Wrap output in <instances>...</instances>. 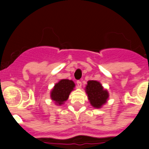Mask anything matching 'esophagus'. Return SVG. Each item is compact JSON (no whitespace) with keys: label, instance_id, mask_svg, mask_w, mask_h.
I'll list each match as a JSON object with an SVG mask.
<instances>
[{"label":"esophagus","instance_id":"34e87169","mask_svg":"<svg viewBox=\"0 0 149 149\" xmlns=\"http://www.w3.org/2000/svg\"><path fill=\"white\" fill-rule=\"evenodd\" d=\"M77 86L78 88H81V86H82V82L81 81H77Z\"/></svg>","mask_w":149,"mask_h":149}]
</instances>
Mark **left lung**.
Here are the masks:
<instances>
[{"instance_id": "8db88e82", "label": "left lung", "mask_w": 149, "mask_h": 149, "mask_svg": "<svg viewBox=\"0 0 149 149\" xmlns=\"http://www.w3.org/2000/svg\"><path fill=\"white\" fill-rule=\"evenodd\" d=\"M86 92L92 106L100 108L106 103L109 95L107 91L104 90L99 82L96 81H89L86 87Z\"/></svg>"}]
</instances>
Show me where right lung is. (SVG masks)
Returning a JSON list of instances; mask_svg holds the SVG:
<instances>
[{"label": "right lung", "instance_id": "1", "mask_svg": "<svg viewBox=\"0 0 149 149\" xmlns=\"http://www.w3.org/2000/svg\"><path fill=\"white\" fill-rule=\"evenodd\" d=\"M74 84L72 81L63 79L56 84L51 93V99L60 105L68 99L70 93L74 87Z\"/></svg>", "mask_w": 149, "mask_h": 149}]
</instances>
